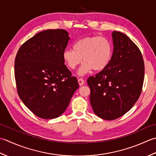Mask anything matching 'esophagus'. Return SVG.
<instances>
[{"mask_svg":"<svg viewBox=\"0 0 156 156\" xmlns=\"http://www.w3.org/2000/svg\"><path fill=\"white\" fill-rule=\"evenodd\" d=\"M78 83H79V85H80V86H82L84 84V80L83 79H81V78H80V79H78Z\"/></svg>","mask_w":156,"mask_h":156,"instance_id":"1","label":"esophagus"}]
</instances>
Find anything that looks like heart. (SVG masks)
Wrapping results in <instances>:
<instances>
[{
  "mask_svg": "<svg viewBox=\"0 0 156 156\" xmlns=\"http://www.w3.org/2000/svg\"><path fill=\"white\" fill-rule=\"evenodd\" d=\"M112 46L109 40L103 36H90L79 39L73 44V49H66L62 53V59L68 67L74 70L83 60L78 71L83 76L94 69L102 71L112 58Z\"/></svg>",
  "mask_w": 156,
  "mask_h": 156,
  "instance_id": "obj_1",
  "label": "heart"
}]
</instances>
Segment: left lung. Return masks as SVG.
Segmentation results:
<instances>
[{
    "label": "left lung",
    "instance_id": "1",
    "mask_svg": "<svg viewBox=\"0 0 156 156\" xmlns=\"http://www.w3.org/2000/svg\"><path fill=\"white\" fill-rule=\"evenodd\" d=\"M113 53L109 65L87 79L90 103L94 113L104 120L122 116L140 96L144 79L141 51L123 33L112 34Z\"/></svg>",
    "mask_w": 156,
    "mask_h": 156
}]
</instances>
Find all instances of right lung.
I'll use <instances>...</instances> for the list:
<instances>
[{"instance_id": "1", "label": "right lung", "mask_w": 156, "mask_h": 156, "mask_svg": "<svg viewBox=\"0 0 156 156\" xmlns=\"http://www.w3.org/2000/svg\"><path fill=\"white\" fill-rule=\"evenodd\" d=\"M69 39L64 30H44L26 41L16 56L19 96L41 119H55L64 113L79 87L62 59Z\"/></svg>"}]
</instances>
